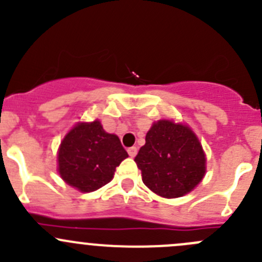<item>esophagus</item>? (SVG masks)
Returning <instances> with one entry per match:
<instances>
[{
  "mask_svg": "<svg viewBox=\"0 0 262 262\" xmlns=\"http://www.w3.org/2000/svg\"><path fill=\"white\" fill-rule=\"evenodd\" d=\"M128 153H129V156H130V157H136L137 153H138V148H137V147L128 148Z\"/></svg>",
  "mask_w": 262,
  "mask_h": 262,
  "instance_id": "34e87169",
  "label": "esophagus"
}]
</instances>
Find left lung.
<instances>
[{"label": "left lung", "mask_w": 262, "mask_h": 262, "mask_svg": "<svg viewBox=\"0 0 262 262\" xmlns=\"http://www.w3.org/2000/svg\"><path fill=\"white\" fill-rule=\"evenodd\" d=\"M148 189L167 199L187 194L205 175V153L191 128L172 120L153 123L134 158Z\"/></svg>", "instance_id": "left-lung-1"}]
</instances>
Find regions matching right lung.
<instances>
[{
  "mask_svg": "<svg viewBox=\"0 0 262 262\" xmlns=\"http://www.w3.org/2000/svg\"><path fill=\"white\" fill-rule=\"evenodd\" d=\"M126 157L118 136L106 133L99 120L78 123L60 142L58 172L72 187L91 192L112 181Z\"/></svg>",
  "mask_w": 262,
  "mask_h": 262,
  "instance_id": "right-lung-1",
  "label": "right lung"
}]
</instances>
